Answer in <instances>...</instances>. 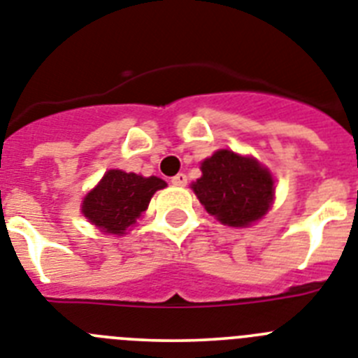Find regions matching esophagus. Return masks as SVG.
Here are the masks:
<instances>
[{
  "instance_id": "obj_1",
  "label": "esophagus",
  "mask_w": 358,
  "mask_h": 358,
  "mask_svg": "<svg viewBox=\"0 0 358 358\" xmlns=\"http://www.w3.org/2000/svg\"><path fill=\"white\" fill-rule=\"evenodd\" d=\"M171 183H173V185H178V187H183V185H187V175L178 173V175L171 178Z\"/></svg>"
}]
</instances>
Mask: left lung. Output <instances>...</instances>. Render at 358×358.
Segmentation results:
<instances>
[{
  "label": "left lung",
  "mask_w": 358,
  "mask_h": 358,
  "mask_svg": "<svg viewBox=\"0 0 358 358\" xmlns=\"http://www.w3.org/2000/svg\"><path fill=\"white\" fill-rule=\"evenodd\" d=\"M201 176L192 191L205 210L229 227H247L268 213L273 178L256 158L220 149L201 162Z\"/></svg>",
  "instance_id": "1"
}]
</instances>
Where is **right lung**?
Instances as JSON below:
<instances>
[{
    "label": "right lung",
    "instance_id": "right-lung-1",
    "mask_svg": "<svg viewBox=\"0 0 358 358\" xmlns=\"http://www.w3.org/2000/svg\"><path fill=\"white\" fill-rule=\"evenodd\" d=\"M166 185L157 176L145 178L135 173L110 169L86 194L80 210L101 232L122 236L148 209L155 192Z\"/></svg>",
    "mask_w": 358,
    "mask_h": 358
}]
</instances>
